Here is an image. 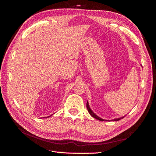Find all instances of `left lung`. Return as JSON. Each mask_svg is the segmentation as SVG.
<instances>
[{
    "instance_id": "left-lung-1",
    "label": "left lung",
    "mask_w": 156,
    "mask_h": 156,
    "mask_svg": "<svg viewBox=\"0 0 156 156\" xmlns=\"http://www.w3.org/2000/svg\"><path fill=\"white\" fill-rule=\"evenodd\" d=\"M87 109H88V112H89V113H90V115L92 116V117L97 119H98V120H99V121H104V119H101V118H100V117H98L97 115H96L94 113V112L92 111V110L90 108V107H89V105H88V102H87ZM122 118H123V117H121V118H119V119H114L113 121H119V120H120V119H122Z\"/></svg>"
}]
</instances>
